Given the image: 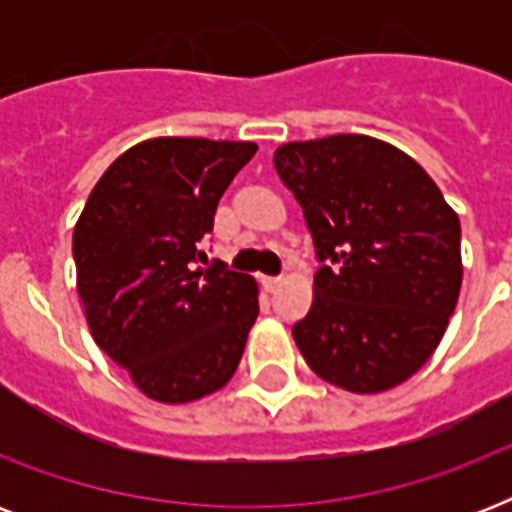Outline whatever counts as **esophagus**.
I'll list each match as a JSON object with an SVG mask.
<instances>
[{
  "mask_svg": "<svg viewBox=\"0 0 512 512\" xmlns=\"http://www.w3.org/2000/svg\"><path fill=\"white\" fill-rule=\"evenodd\" d=\"M263 287L268 289V292L279 289L281 287V276H263Z\"/></svg>",
  "mask_w": 512,
  "mask_h": 512,
  "instance_id": "esophagus-1",
  "label": "esophagus"
}]
</instances>
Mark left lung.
Segmentation results:
<instances>
[{
  "instance_id": "obj_1",
  "label": "left lung",
  "mask_w": 512,
  "mask_h": 512,
  "mask_svg": "<svg viewBox=\"0 0 512 512\" xmlns=\"http://www.w3.org/2000/svg\"><path fill=\"white\" fill-rule=\"evenodd\" d=\"M273 167L319 260L297 348L337 388H396L433 356L460 297V217L412 156L369 135L287 143Z\"/></svg>"
}]
</instances>
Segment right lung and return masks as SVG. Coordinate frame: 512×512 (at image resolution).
Masks as SVG:
<instances>
[{"instance_id": "1", "label": "right lung", "mask_w": 512, "mask_h": 512, "mask_svg": "<svg viewBox=\"0 0 512 512\" xmlns=\"http://www.w3.org/2000/svg\"><path fill=\"white\" fill-rule=\"evenodd\" d=\"M255 151L207 138L138 143L103 172L76 223V289L92 337L154 401L209 396L239 366L260 313L257 284L207 263L199 244Z\"/></svg>"}]
</instances>
